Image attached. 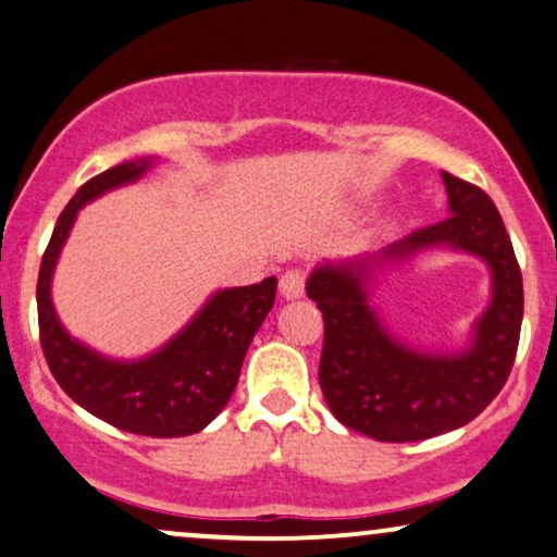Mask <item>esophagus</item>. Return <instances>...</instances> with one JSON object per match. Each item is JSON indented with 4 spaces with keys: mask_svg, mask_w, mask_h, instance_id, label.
Instances as JSON below:
<instances>
[{
    "mask_svg": "<svg viewBox=\"0 0 557 557\" xmlns=\"http://www.w3.org/2000/svg\"><path fill=\"white\" fill-rule=\"evenodd\" d=\"M280 293H283L287 300L300 298V295L306 293V270H298V267L285 270L283 277H280Z\"/></svg>",
    "mask_w": 557,
    "mask_h": 557,
    "instance_id": "1",
    "label": "esophagus"
}]
</instances>
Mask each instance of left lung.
Masks as SVG:
<instances>
[{
    "mask_svg": "<svg viewBox=\"0 0 557 557\" xmlns=\"http://www.w3.org/2000/svg\"><path fill=\"white\" fill-rule=\"evenodd\" d=\"M442 180L453 215L413 231L383 257L449 244L488 262L494 300L466 355H421L391 339L364 295L368 262L319 267L306 285L323 313V398L344 426L377 442H417L466 426L498 396L517 357L524 287L511 238L481 187L449 172Z\"/></svg>",
    "mask_w": 557,
    "mask_h": 557,
    "instance_id": "left-lung-1",
    "label": "left lung"
}]
</instances>
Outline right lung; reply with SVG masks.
<instances>
[{
    "label": "right lung",
    "mask_w": 557,
    "mask_h": 557,
    "mask_svg": "<svg viewBox=\"0 0 557 557\" xmlns=\"http://www.w3.org/2000/svg\"><path fill=\"white\" fill-rule=\"evenodd\" d=\"M146 169L149 161L112 166L84 182L63 208L38 274L40 347L55 383L97 419L144 436H187L208 426L236 391L246 349L274 306L277 280L213 295L180 336L140 362H112L82 347L63 331L51 302V274L76 210Z\"/></svg>",
    "instance_id": "add662e5"
}]
</instances>
